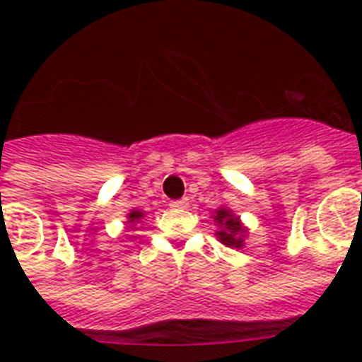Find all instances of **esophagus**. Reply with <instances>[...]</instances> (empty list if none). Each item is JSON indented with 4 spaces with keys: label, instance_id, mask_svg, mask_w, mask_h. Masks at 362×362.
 <instances>
[{
    "label": "esophagus",
    "instance_id": "obj_1",
    "mask_svg": "<svg viewBox=\"0 0 362 362\" xmlns=\"http://www.w3.org/2000/svg\"><path fill=\"white\" fill-rule=\"evenodd\" d=\"M187 199H180V201H173V203H170V206H173V209H187Z\"/></svg>",
    "mask_w": 362,
    "mask_h": 362
}]
</instances>
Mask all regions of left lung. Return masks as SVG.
<instances>
[{"mask_svg":"<svg viewBox=\"0 0 362 362\" xmlns=\"http://www.w3.org/2000/svg\"><path fill=\"white\" fill-rule=\"evenodd\" d=\"M212 220H214V226L218 227L216 237H218V240L223 246L237 247V250H240L244 246V238L247 235V229L238 216L233 214L227 206H220V209L216 210V214L212 216Z\"/></svg>","mask_w":362,"mask_h":362,"instance_id":"8db88e82","label":"left lung"}]
</instances>
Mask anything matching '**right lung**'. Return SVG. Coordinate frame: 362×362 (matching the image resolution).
I'll list each match as a JSON object with an SVG mask.
<instances>
[{
  "instance_id": "obj_1",
  "label": "right lung",
  "mask_w": 362,
  "mask_h": 362,
  "mask_svg": "<svg viewBox=\"0 0 362 362\" xmlns=\"http://www.w3.org/2000/svg\"><path fill=\"white\" fill-rule=\"evenodd\" d=\"M144 216H146V212H142V210H139V209L129 210V214H127V221H125V223H127V227H131V229H133V227H135L136 223H139V221L144 218Z\"/></svg>"
}]
</instances>
